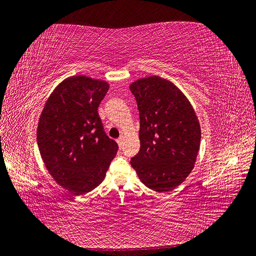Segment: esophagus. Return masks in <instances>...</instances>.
I'll list each match as a JSON object with an SVG mask.
<instances>
[{"label": "esophagus", "instance_id": "1", "mask_svg": "<svg viewBox=\"0 0 256 256\" xmlns=\"http://www.w3.org/2000/svg\"><path fill=\"white\" fill-rule=\"evenodd\" d=\"M117 144H118L119 148H121V146H122V144H123V138H122V137H120V138L117 139Z\"/></svg>", "mask_w": 256, "mask_h": 256}]
</instances>
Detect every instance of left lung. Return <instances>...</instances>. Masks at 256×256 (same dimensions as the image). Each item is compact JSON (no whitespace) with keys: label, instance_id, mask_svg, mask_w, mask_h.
Instances as JSON below:
<instances>
[{"label":"left lung","instance_id":"1","mask_svg":"<svg viewBox=\"0 0 256 256\" xmlns=\"http://www.w3.org/2000/svg\"><path fill=\"white\" fill-rule=\"evenodd\" d=\"M140 118V150L130 159L148 188L168 192L191 173L202 132L190 101L175 84L157 76L130 85Z\"/></svg>","mask_w":256,"mask_h":256}]
</instances>
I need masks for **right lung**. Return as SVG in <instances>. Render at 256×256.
Listing matches in <instances>:
<instances>
[{
	"instance_id": "obj_1",
	"label": "right lung",
	"mask_w": 256,
	"mask_h": 256,
	"mask_svg": "<svg viewBox=\"0 0 256 256\" xmlns=\"http://www.w3.org/2000/svg\"><path fill=\"white\" fill-rule=\"evenodd\" d=\"M108 84L85 76L62 81L47 99L36 130L46 168L74 195L98 186L106 177L118 144L103 130L98 114Z\"/></svg>"
}]
</instances>
